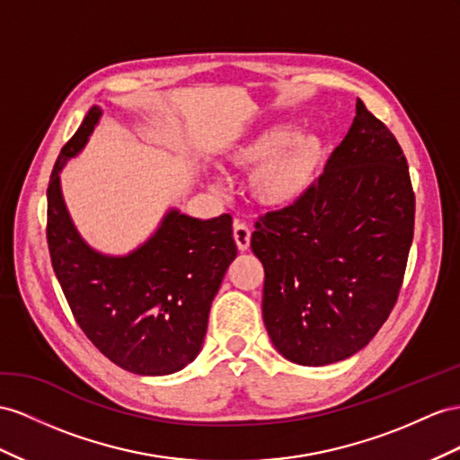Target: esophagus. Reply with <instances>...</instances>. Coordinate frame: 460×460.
Returning <instances> with one entry per match:
<instances>
[{
    "instance_id": "34e87169",
    "label": "esophagus",
    "mask_w": 460,
    "mask_h": 460,
    "mask_svg": "<svg viewBox=\"0 0 460 460\" xmlns=\"http://www.w3.org/2000/svg\"><path fill=\"white\" fill-rule=\"evenodd\" d=\"M233 237H234V243H237V249L241 252L249 251V246H251V227L246 226V223H243V221H234L233 223Z\"/></svg>"
}]
</instances>
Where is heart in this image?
Masks as SVG:
<instances>
[{"instance_id":"heart-1","label":"heart","mask_w":460,"mask_h":460,"mask_svg":"<svg viewBox=\"0 0 460 460\" xmlns=\"http://www.w3.org/2000/svg\"><path fill=\"white\" fill-rule=\"evenodd\" d=\"M231 167L251 169L246 188L270 209L289 208L311 190L326 161L324 141L288 124L266 126L226 151Z\"/></svg>"}]
</instances>
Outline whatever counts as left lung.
Returning a JSON list of instances; mask_svg holds the SVG:
<instances>
[{
  "label": "left lung",
  "mask_w": 460,
  "mask_h": 460,
  "mask_svg": "<svg viewBox=\"0 0 460 460\" xmlns=\"http://www.w3.org/2000/svg\"><path fill=\"white\" fill-rule=\"evenodd\" d=\"M414 209L402 149L358 99L319 182L252 233L264 324L281 356L321 367L371 342L402 286Z\"/></svg>",
  "instance_id": "8db88e82"
}]
</instances>
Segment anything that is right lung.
<instances>
[{"label": "right lung", "mask_w": 460, "mask_h": 460, "mask_svg": "<svg viewBox=\"0 0 460 460\" xmlns=\"http://www.w3.org/2000/svg\"><path fill=\"white\" fill-rule=\"evenodd\" d=\"M93 107L58 157L49 184V249L77 324L118 367L157 376L184 369L202 349L211 301L237 256L233 219H196L171 208L132 252H99L81 237L60 172L101 120Z\"/></svg>", "instance_id": "obj_1"}]
</instances>
